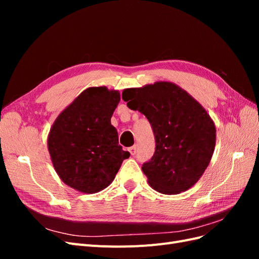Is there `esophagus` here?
<instances>
[{
  "mask_svg": "<svg viewBox=\"0 0 259 259\" xmlns=\"http://www.w3.org/2000/svg\"><path fill=\"white\" fill-rule=\"evenodd\" d=\"M128 151H130V153H131L132 155L136 154V146H133V147L128 148Z\"/></svg>",
  "mask_w": 259,
  "mask_h": 259,
  "instance_id": "34e87169",
  "label": "esophagus"
}]
</instances>
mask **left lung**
Instances as JSON below:
<instances>
[{"mask_svg":"<svg viewBox=\"0 0 259 259\" xmlns=\"http://www.w3.org/2000/svg\"><path fill=\"white\" fill-rule=\"evenodd\" d=\"M122 99L152 126L155 152L142 167L152 189L178 194L198 183L216 144L214 121L199 101L166 81L124 90Z\"/></svg>","mask_w":259,"mask_h":259,"instance_id":"obj_1","label":"left lung"}]
</instances>
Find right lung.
<instances>
[{
	"instance_id": "add662e5",
	"label": "right lung",
	"mask_w": 259,
	"mask_h": 259,
	"mask_svg": "<svg viewBox=\"0 0 259 259\" xmlns=\"http://www.w3.org/2000/svg\"><path fill=\"white\" fill-rule=\"evenodd\" d=\"M120 100L119 91L89 88L52 125L48 149L53 166L62 182L82 193L104 190L130 156L111 124Z\"/></svg>"
}]
</instances>
